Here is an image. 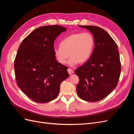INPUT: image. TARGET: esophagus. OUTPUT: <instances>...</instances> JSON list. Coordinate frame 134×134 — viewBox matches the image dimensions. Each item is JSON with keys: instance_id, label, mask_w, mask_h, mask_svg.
<instances>
[{"instance_id": "1", "label": "esophagus", "mask_w": 134, "mask_h": 134, "mask_svg": "<svg viewBox=\"0 0 134 134\" xmlns=\"http://www.w3.org/2000/svg\"><path fill=\"white\" fill-rule=\"evenodd\" d=\"M68 72H69V74L70 75H71L72 74H73L74 73V71L72 70L71 69H70V68H69L68 69Z\"/></svg>"}]
</instances>
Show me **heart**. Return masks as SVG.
Here are the masks:
<instances>
[{
    "mask_svg": "<svg viewBox=\"0 0 134 134\" xmlns=\"http://www.w3.org/2000/svg\"><path fill=\"white\" fill-rule=\"evenodd\" d=\"M94 47V40L91 34L87 32L75 33L61 40L60 45L54 49V56L62 65L67 63L74 66L79 62L84 63L90 59Z\"/></svg>",
    "mask_w": 134,
    "mask_h": 134,
    "instance_id": "heart-1",
    "label": "heart"
}]
</instances>
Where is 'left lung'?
Listing matches in <instances>:
<instances>
[{
  "label": "left lung",
  "mask_w": 134,
  "mask_h": 134,
  "mask_svg": "<svg viewBox=\"0 0 134 134\" xmlns=\"http://www.w3.org/2000/svg\"><path fill=\"white\" fill-rule=\"evenodd\" d=\"M79 26L87 28L92 34L94 48L90 59L75 70L79 78L77 94L84 100L97 102L110 94L117 86L121 73L118 47L102 28Z\"/></svg>",
  "instance_id": "1"
}]
</instances>
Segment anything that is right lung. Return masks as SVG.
I'll return each instance as SVG.
<instances>
[{"instance_id":"1","label":"right lung","mask_w":134,"mask_h":134,"mask_svg":"<svg viewBox=\"0 0 134 134\" xmlns=\"http://www.w3.org/2000/svg\"><path fill=\"white\" fill-rule=\"evenodd\" d=\"M66 31L59 25L40 27L18 48L14 65L16 80L23 92L36 102L55 99L61 83L69 75L68 68L56 61L54 53L56 38Z\"/></svg>"}]
</instances>
